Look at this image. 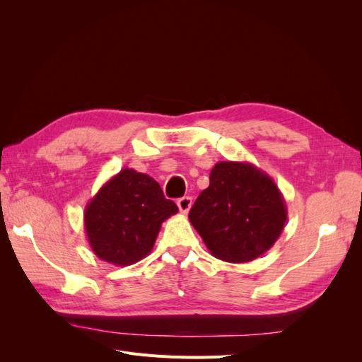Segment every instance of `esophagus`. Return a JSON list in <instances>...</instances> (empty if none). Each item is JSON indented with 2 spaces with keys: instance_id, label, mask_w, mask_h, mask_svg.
I'll return each mask as SVG.
<instances>
[{
  "instance_id": "obj_1",
  "label": "esophagus",
  "mask_w": 362,
  "mask_h": 362,
  "mask_svg": "<svg viewBox=\"0 0 362 362\" xmlns=\"http://www.w3.org/2000/svg\"><path fill=\"white\" fill-rule=\"evenodd\" d=\"M178 208H180V211L181 213H189V210L192 208V198L190 196H184V198H181V199H178Z\"/></svg>"
}]
</instances>
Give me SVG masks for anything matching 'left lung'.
I'll return each instance as SVG.
<instances>
[{
  "mask_svg": "<svg viewBox=\"0 0 362 362\" xmlns=\"http://www.w3.org/2000/svg\"><path fill=\"white\" fill-rule=\"evenodd\" d=\"M189 218L213 257L249 262L275 245L287 222V206L266 172L250 163L218 161Z\"/></svg>",
  "mask_w": 362,
  "mask_h": 362,
  "instance_id": "8db88e82",
  "label": "left lung"
}]
</instances>
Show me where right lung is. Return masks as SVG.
Listing matches in <instances>:
<instances>
[{"mask_svg":"<svg viewBox=\"0 0 362 362\" xmlns=\"http://www.w3.org/2000/svg\"><path fill=\"white\" fill-rule=\"evenodd\" d=\"M177 213V204L164 198L154 178L127 168L87 204V242L98 258L110 264H134L149 255L161 223Z\"/></svg>","mask_w":362,"mask_h":362,"instance_id":"obj_1","label":"right lung"}]
</instances>
